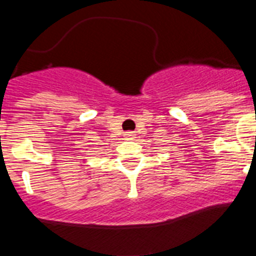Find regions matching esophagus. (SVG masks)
Instances as JSON below:
<instances>
[{
    "instance_id": "esophagus-1",
    "label": "esophagus",
    "mask_w": 256,
    "mask_h": 256,
    "mask_svg": "<svg viewBox=\"0 0 256 256\" xmlns=\"http://www.w3.org/2000/svg\"><path fill=\"white\" fill-rule=\"evenodd\" d=\"M126 138H133V133L132 132H126Z\"/></svg>"
}]
</instances>
